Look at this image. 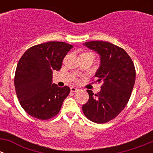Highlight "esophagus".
<instances>
[{"label":"esophagus","mask_w":153,"mask_h":153,"mask_svg":"<svg viewBox=\"0 0 153 153\" xmlns=\"http://www.w3.org/2000/svg\"><path fill=\"white\" fill-rule=\"evenodd\" d=\"M70 90H71V92H77V91H78V88H75V87H74V86H72V87L70 88Z\"/></svg>","instance_id":"obj_1"}]
</instances>
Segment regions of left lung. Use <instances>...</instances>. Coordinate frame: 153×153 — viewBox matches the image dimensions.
<instances>
[{"instance_id": "1", "label": "left lung", "mask_w": 153, "mask_h": 153, "mask_svg": "<svg viewBox=\"0 0 153 153\" xmlns=\"http://www.w3.org/2000/svg\"><path fill=\"white\" fill-rule=\"evenodd\" d=\"M100 56V66L95 74L101 83V91L94 95L88 89L89 100L82 106L86 118L102 124L115 118L126 106L135 81L133 62L122 48L96 41L83 44Z\"/></svg>"}]
</instances>
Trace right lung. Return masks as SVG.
<instances>
[{"label":"right lung","instance_id":"1","mask_svg":"<svg viewBox=\"0 0 153 153\" xmlns=\"http://www.w3.org/2000/svg\"><path fill=\"white\" fill-rule=\"evenodd\" d=\"M73 46L49 41L27 49L17 65L15 87L23 109L31 116L41 120L59 112L70 92L52 84V71L61 69L62 61Z\"/></svg>","mask_w":153,"mask_h":153}]
</instances>
